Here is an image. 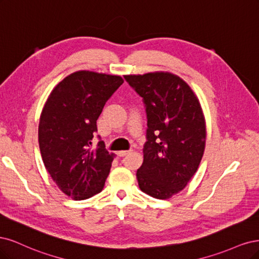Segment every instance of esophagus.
Wrapping results in <instances>:
<instances>
[{"instance_id": "esophagus-1", "label": "esophagus", "mask_w": 259, "mask_h": 259, "mask_svg": "<svg viewBox=\"0 0 259 259\" xmlns=\"http://www.w3.org/2000/svg\"><path fill=\"white\" fill-rule=\"evenodd\" d=\"M130 152L129 151H120V152H118L117 154H118V156L119 157H123V156H126V155H128Z\"/></svg>"}]
</instances>
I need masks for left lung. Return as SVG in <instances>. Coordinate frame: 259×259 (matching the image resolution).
<instances>
[{
    "instance_id": "8db88e82",
    "label": "left lung",
    "mask_w": 259,
    "mask_h": 259,
    "mask_svg": "<svg viewBox=\"0 0 259 259\" xmlns=\"http://www.w3.org/2000/svg\"><path fill=\"white\" fill-rule=\"evenodd\" d=\"M143 98L147 131L144 159L137 171L140 189L169 199L197 172L205 148V119L197 96L185 80L169 72L124 75Z\"/></svg>"
}]
</instances>
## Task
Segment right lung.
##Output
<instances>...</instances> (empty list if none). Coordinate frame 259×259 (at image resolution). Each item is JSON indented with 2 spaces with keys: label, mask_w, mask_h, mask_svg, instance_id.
Returning a JSON list of instances; mask_svg holds the SVG:
<instances>
[{
  "label": "right lung",
  "mask_w": 259,
  "mask_h": 259,
  "mask_svg": "<svg viewBox=\"0 0 259 259\" xmlns=\"http://www.w3.org/2000/svg\"><path fill=\"white\" fill-rule=\"evenodd\" d=\"M118 75L77 71L48 96L40 113L38 145L47 172L63 194L84 200L103 189L115 154L91 146L97 120L122 84Z\"/></svg>",
  "instance_id": "add662e5"
}]
</instances>
